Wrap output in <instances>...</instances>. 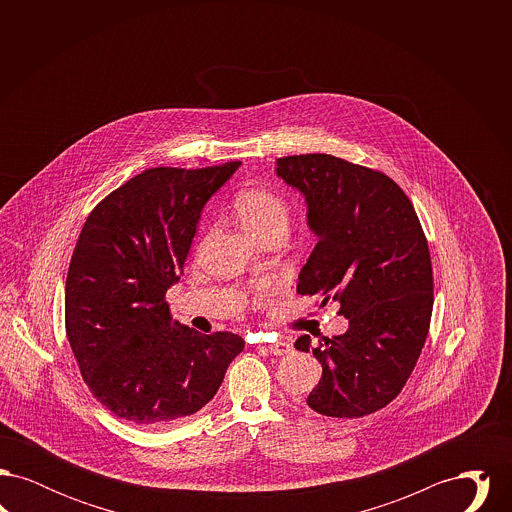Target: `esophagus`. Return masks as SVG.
<instances>
[{
    "mask_svg": "<svg viewBox=\"0 0 512 512\" xmlns=\"http://www.w3.org/2000/svg\"><path fill=\"white\" fill-rule=\"evenodd\" d=\"M267 349L272 355H290L293 351V345L290 341L278 340L274 343H268Z\"/></svg>",
    "mask_w": 512,
    "mask_h": 512,
    "instance_id": "34e87169",
    "label": "esophagus"
}]
</instances>
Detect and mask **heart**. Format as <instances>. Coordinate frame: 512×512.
<instances>
[{"mask_svg": "<svg viewBox=\"0 0 512 512\" xmlns=\"http://www.w3.org/2000/svg\"><path fill=\"white\" fill-rule=\"evenodd\" d=\"M232 209L245 232L263 242L276 234H288L290 205L276 190L267 186L245 188L234 197Z\"/></svg>", "mask_w": 512, "mask_h": 512, "instance_id": "heart-1", "label": "heart"}]
</instances>
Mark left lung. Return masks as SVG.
I'll use <instances>...</instances> for the list:
<instances>
[{
	"mask_svg": "<svg viewBox=\"0 0 512 512\" xmlns=\"http://www.w3.org/2000/svg\"><path fill=\"white\" fill-rule=\"evenodd\" d=\"M276 176L305 197L317 245L297 293L340 303L343 336L313 349L322 365L307 405L336 418L386 407L409 380L430 328L434 280L411 199L386 174L326 153L276 161ZM309 353L311 338L295 341Z\"/></svg>",
	"mask_w": 512,
	"mask_h": 512,
	"instance_id": "8db88e82",
	"label": "left lung"
}]
</instances>
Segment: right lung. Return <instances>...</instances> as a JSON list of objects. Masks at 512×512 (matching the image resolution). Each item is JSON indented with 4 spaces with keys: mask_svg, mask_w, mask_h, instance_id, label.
<instances>
[{
    "mask_svg": "<svg viewBox=\"0 0 512 512\" xmlns=\"http://www.w3.org/2000/svg\"><path fill=\"white\" fill-rule=\"evenodd\" d=\"M242 163L147 169L84 222L65 284V326L86 386L115 416L165 428L205 407L244 351L172 322L178 284L203 207Z\"/></svg>",
    "mask_w": 512,
    "mask_h": 512,
    "instance_id": "right-lung-1",
    "label": "right lung"
}]
</instances>
